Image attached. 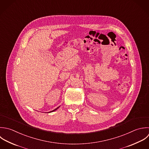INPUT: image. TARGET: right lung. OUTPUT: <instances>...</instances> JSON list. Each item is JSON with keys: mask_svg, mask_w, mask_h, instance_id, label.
Here are the masks:
<instances>
[{"mask_svg": "<svg viewBox=\"0 0 149 149\" xmlns=\"http://www.w3.org/2000/svg\"><path fill=\"white\" fill-rule=\"evenodd\" d=\"M59 107H60V106H59V107H57V108H56V109H54V110H52V111H50V112H49V113H52V112H53V111H56V110H57V109H58V108H59Z\"/></svg>", "mask_w": 149, "mask_h": 149, "instance_id": "add662e5", "label": "right lung"}]
</instances>
